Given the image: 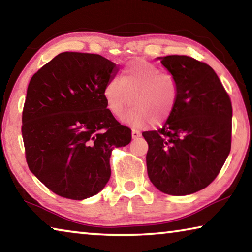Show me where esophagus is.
Masks as SVG:
<instances>
[{
	"mask_svg": "<svg viewBox=\"0 0 252 252\" xmlns=\"http://www.w3.org/2000/svg\"><path fill=\"white\" fill-rule=\"evenodd\" d=\"M139 136H141V132H140L139 130H135V129L132 130V138L136 139V138H139Z\"/></svg>",
	"mask_w": 252,
	"mask_h": 252,
	"instance_id": "1",
	"label": "esophagus"
}]
</instances>
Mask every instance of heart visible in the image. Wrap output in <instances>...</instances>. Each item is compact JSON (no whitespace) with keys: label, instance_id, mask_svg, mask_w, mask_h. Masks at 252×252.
<instances>
[{"label":"heart","instance_id":"heart-1","mask_svg":"<svg viewBox=\"0 0 252 252\" xmlns=\"http://www.w3.org/2000/svg\"><path fill=\"white\" fill-rule=\"evenodd\" d=\"M106 108L114 117L125 116L132 126L160 125L173 113L178 101L177 80L171 73L162 72L159 66L146 60L138 59L127 63L120 79L106 82L103 89Z\"/></svg>","mask_w":252,"mask_h":252}]
</instances>
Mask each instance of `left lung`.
Segmentation results:
<instances>
[{
  "label": "left lung",
  "mask_w": 252,
  "mask_h": 252,
  "mask_svg": "<svg viewBox=\"0 0 252 252\" xmlns=\"http://www.w3.org/2000/svg\"><path fill=\"white\" fill-rule=\"evenodd\" d=\"M161 63L177 80L178 101L164 126L142 135L150 181L163 193L186 195L215 180L231 149L232 105L207 63L168 55Z\"/></svg>",
  "instance_id": "obj_1"
}]
</instances>
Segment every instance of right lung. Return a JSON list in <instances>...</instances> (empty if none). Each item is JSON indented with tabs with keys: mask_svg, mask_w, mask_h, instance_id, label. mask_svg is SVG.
<instances>
[{
	"mask_svg": "<svg viewBox=\"0 0 252 252\" xmlns=\"http://www.w3.org/2000/svg\"><path fill=\"white\" fill-rule=\"evenodd\" d=\"M117 65L99 54L63 52L34 73L22 112L29 169L60 197L99 193L111 176L114 148L131 129L106 109L103 89Z\"/></svg>",
	"mask_w": 252,
	"mask_h": 252,
	"instance_id": "add662e5",
	"label": "right lung"
}]
</instances>
